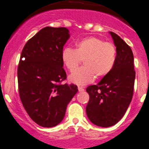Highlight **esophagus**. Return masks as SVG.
<instances>
[{
  "mask_svg": "<svg viewBox=\"0 0 149 149\" xmlns=\"http://www.w3.org/2000/svg\"><path fill=\"white\" fill-rule=\"evenodd\" d=\"M78 90H79V91H84V88L83 86H78Z\"/></svg>",
  "mask_w": 149,
  "mask_h": 149,
  "instance_id": "esophagus-1",
  "label": "esophagus"
}]
</instances>
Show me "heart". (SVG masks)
<instances>
[{"label": "heart", "mask_w": 149, "mask_h": 149, "mask_svg": "<svg viewBox=\"0 0 149 149\" xmlns=\"http://www.w3.org/2000/svg\"><path fill=\"white\" fill-rule=\"evenodd\" d=\"M117 60V49L113 43L95 36L86 37L75 45L74 50L65 48L62 52V61L70 72L83 68L70 74L71 82L78 85L91 83L96 78H103L111 72Z\"/></svg>", "instance_id": "heart-1"}]
</instances>
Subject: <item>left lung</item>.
<instances>
[{
	"label": "left lung",
	"mask_w": 149,
	"mask_h": 149,
	"mask_svg": "<svg viewBox=\"0 0 149 149\" xmlns=\"http://www.w3.org/2000/svg\"><path fill=\"white\" fill-rule=\"evenodd\" d=\"M110 34L117 49L114 68L98 84L86 89L89 95L86 115L93 124L102 127L113 126L124 116L132 98L135 79L131 48L118 34Z\"/></svg>",
	"instance_id": "left-lung-1"
}]
</instances>
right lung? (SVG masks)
<instances>
[{
  "instance_id": "1",
  "label": "right lung",
  "mask_w": 149,
  "mask_h": 149,
  "mask_svg": "<svg viewBox=\"0 0 149 149\" xmlns=\"http://www.w3.org/2000/svg\"><path fill=\"white\" fill-rule=\"evenodd\" d=\"M69 37L65 27L46 26L22 51L17 68L19 98L31 119L43 127L61 123L78 91L77 85L61 84L67 78L62 52Z\"/></svg>"
}]
</instances>
